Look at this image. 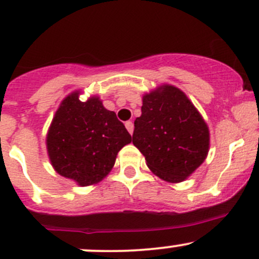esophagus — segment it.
Listing matches in <instances>:
<instances>
[{
    "mask_svg": "<svg viewBox=\"0 0 259 259\" xmlns=\"http://www.w3.org/2000/svg\"><path fill=\"white\" fill-rule=\"evenodd\" d=\"M125 126H126V129H127V132L130 133V134H133V130H134V124H133V121H126L125 122Z\"/></svg>",
    "mask_w": 259,
    "mask_h": 259,
    "instance_id": "esophagus-1",
    "label": "esophagus"
}]
</instances>
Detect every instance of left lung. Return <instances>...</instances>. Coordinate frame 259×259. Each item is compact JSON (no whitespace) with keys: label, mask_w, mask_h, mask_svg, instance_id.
Wrapping results in <instances>:
<instances>
[{"label":"left lung","mask_w":259,"mask_h":259,"mask_svg":"<svg viewBox=\"0 0 259 259\" xmlns=\"http://www.w3.org/2000/svg\"><path fill=\"white\" fill-rule=\"evenodd\" d=\"M133 144L159 178L183 182L207 158L209 130L183 91L163 85L143 98Z\"/></svg>","instance_id":"1"}]
</instances>
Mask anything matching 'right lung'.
Listing matches in <instances>:
<instances>
[{
  "label": "right lung",
  "instance_id": "obj_1",
  "mask_svg": "<svg viewBox=\"0 0 259 259\" xmlns=\"http://www.w3.org/2000/svg\"><path fill=\"white\" fill-rule=\"evenodd\" d=\"M129 143L132 135L116 114L106 110L99 98L82 103L79 93L62 101L46 139L55 170L82 187L100 182Z\"/></svg>",
  "mask_w": 259,
  "mask_h": 259
}]
</instances>
